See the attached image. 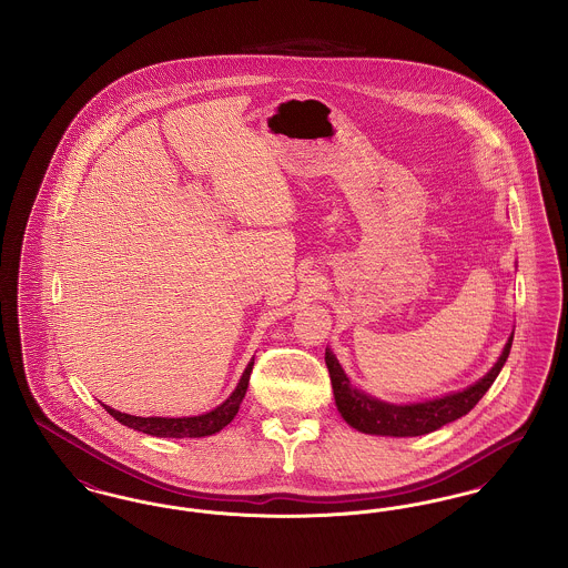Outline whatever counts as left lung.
<instances>
[{
  "mask_svg": "<svg viewBox=\"0 0 568 568\" xmlns=\"http://www.w3.org/2000/svg\"><path fill=\"white\" fill-rule=\"evenodd\" d=\"M511 343H514V336H509L505 349L500 353L498 362L491 366V371L486 377L479 378L475 385L456 394H447L443 398L413 403V405H389L355 389L349 377L345 375L343 366L338 364L336 355L329 349H325V366L329 371L338 413L352 428L359 433L378 434V436H422V434L443 428L449 422H456L484 398V394L503 371L511 352Z\"/></svg>",
  "mask_w": 568,
  "mask_h": 568,
  "instance_id": "obj_1",
  "label": "left lung"
}]
</instances>
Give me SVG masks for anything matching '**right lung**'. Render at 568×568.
I'll return each instance as SVG.
<instances>
[{
	"mask_svg": "<svg viewBox=\"0 0 568 568\" xmlns=\"http://www.w3.org/2000/svg\"><path fill=\"white\" fill-rule=\"evenodd\" d=\"M253 371V359L246 364L243 377L239 381L236 389L230 394V398L223 405L216 406L213 410L204 413V415H195V417H135L128 415L121 410H114L110 406L104 405L110 415L128 426L134 428L138 433L151 434V436H160V438H200V436H211V434L223 430L239 413L241 403H243L246 387H248V377Z\"/></svg>",
	"mask_w": 568,
	"mask_h": 568,
	"instance_id": "add662e5",
	"label": "right lung"
}]
</instances>
